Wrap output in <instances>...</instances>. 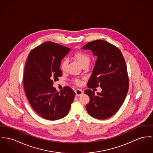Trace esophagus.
Masks as SVG:
<instances>
[{"label": "esophagus", "mask_w": 153, "mask_h": 153, "mask_svg": "<svg viewBox=\"0 0 153 153\" xmlns=\"http://www.w3.org/2000/svg\"><path fill=\"white\" fill-rule=\"evenodd\" d=\"M75 94H76V96H79L83 93V91H82L81 89H75Z\"/></svg>", "instance_id": "esophagus-1"}]
</instances>
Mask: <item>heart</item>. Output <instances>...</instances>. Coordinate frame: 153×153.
<instances>
[{
	"mask_svg": "<svg viewBox=\"0 0 153 153\" xmlns=\"http://www.w3.org/2000/svg\"><path fill=\"white\" fill-rule=\"evenodd\" d=\"M74 58L76 60L78 63L83 67L84 65H88L91 62V57L89 55L83 51H77L73 54ZM68 61L67 59H64L61 61L60 63V69L62 71H64L66 69ZM72 81L75 85H80L81 83V80L78 78H74L72 79Z\"/></svg>",
	"mask_w": 153,
	"mask_h": 153,
	"instance_id": "obj_1",
	"label": "heart"
}]
</instances>
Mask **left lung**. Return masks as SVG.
<instances>
[{"label": "left lung", "instance_id": "8db88e82", "mask_svg": "<svg viewBox=\"0 0 153 153\" xmlns=\"http://www.w3.org/2000/svg\"><path fill=\"white\" fill-rule=\"evenodd\" d=\"M82 49L92 51L97 57L87 86L90 89L99 86L102 89L96 95L90 89L85 91L90 98L86 110L96 119H107L120 108L128 92L129 83L125 59L117 47L100 39L88 42Z\"/></svg>", "mask_w": 153, "mask_h": 153}]
</instances>
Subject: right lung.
Instances as JSON below:
<instances>
[{"label": "right lung", "mask_w": 153, "mask_h": 153, "mask_svg": "<svg viewBox=\"0 0 153 153\" xmlns=\"http://www.w3.org/2000/svg\"><path fill=\"white\" fill-rule=\"evenodd\" d=\"M70 48L52 42H46L33 49L25 65L24 89L32 108L41 117L57 120L68 114L75 93L68 86L60 92L53 81L62 76L61 60Z\"/></svg>", "instance_id": "obj_1"}]
</instances>
